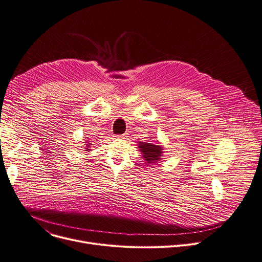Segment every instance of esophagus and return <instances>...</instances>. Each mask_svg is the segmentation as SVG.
<instances>
[{
  "label": "esophagus",
  "instance_id": "esophagus-1",
  "mask_svg": "<svg viewBox=\"0 0 262 262\" xmlns=\"http://www.w3.org/2000/svg\"><path fill=\"white\" fill-rule=\"evenodd\" d=\"M117 138H123L124 137V135H118V136H116Z\"/></svg>",
  "mask_w": 262,
  "mask_h": 262
}]
</instances>
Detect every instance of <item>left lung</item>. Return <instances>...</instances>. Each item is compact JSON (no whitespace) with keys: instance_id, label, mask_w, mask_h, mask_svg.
<instances>
[{"instance_id":"1","label":"left lung","mask_w":262,"mask_h":262,"mask_svg":"<svg viewBox=\"0 0 262 262\" xmlns=\"http://www.w3.org/2000/svg\"><path fill=\"white\" fill-rule=\"evenodd\" d=\"M139 148L141 152L143 154V158L145 159L147 164L156 163L157 161H159L161 159V154L163 152L160 145L149 143V142H140Z\"/></svg>"}]
</instances>
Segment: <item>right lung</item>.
I'll return each instance as SVG.
<instances>
[{
	"label": "right lung",
	"instance_id": "obj_1",
	"mask_svg": "<svg viewBox=\"0 0 262 262\" xmlns=\"http://www.w3.org/2000/svg\"><path fill=\"white\" fill-rule=\"evenodd\" d=\"M86 150H91V149H86Z\"/></svg>",
	"mask_w": 262,
	"mask_h": 262
}]
</instances>
